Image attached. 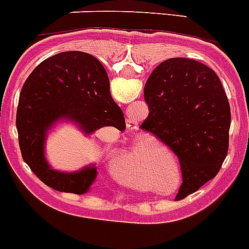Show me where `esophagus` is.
Wrapping results in <instances>:
<instances>
[{
	"label": "esophagus",
	"instance_id": "esophagus-1",
	"mask_svg": "<svg viewBox=\"0 0 249 249\" xmlns=\"http://www.w3.org/2000/svg\"><path fill=\"white\" fill-rule=\"evenodd\" d=\"M134 124H136V123H133V120H127V127H130V129H133Z\"/></svg>",
	"mask_w": 249,
	"mask_h": 249
}]
</instances>
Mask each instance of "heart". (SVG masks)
<instances>
[{"label": "heart", "instance_id": "1", "mask_svg": "<svg viewBox=\"0 0 249 249\" xmlns=\"http://www.w3.org/2000/svg\"><path fill=\"white\" fill-rule=\"evenodd\" d=\"M105 142H109V140H105ZM151 158H167L172 161V165L176 169L175 161L171 156L167 154L166 150H163L160 145H156L152 142L150 139L144 138L139 140L131 150L127 152V155L123 159L122 162H119L115 166V171L122 180L127 181L131 183H140L144 180V169L147 166L146 162ZM152 172L158 174L161 180H165V176L167 178L166 170L163 169L162 165H155L152 167Z\"/></svg>", "mask_w": 249, "mask_h": 249}]
</instances>
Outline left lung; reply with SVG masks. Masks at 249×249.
I'll list each match as a JSON object with an SVG mask.
<instances>
[{"instance_id": "left-lung-1", "label": "left lung", "mask_w": 249, "mask_h": 249, "mask_svg": "<svg viewBox=\"0 0 249 249\" xmlns=\"http://www.w3.org/2000/svg\"><path fill=\"white\" fill-rule=\"evenodd\" d=\"M144 97L150 113L140 127L155 134L178 158L182 183L175 200H182L212 180L227 156V95L211 68L170 58L154 69Z\"/></svg>"}]
</instances>
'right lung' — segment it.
Masks as SVG:
<instances>
[{
	"mask_svg": "<svg viewBox=\"0 0 249 249\" xmlns=\"http://www.w3.org/2000/svg\"><path fill=\"white\" fill-rule=\"evenodd\" d=\"M62 122L86 136L104 126L125 129L108 74L89 53L63 52L38 64L24 82L16 118L22 158L37 178L57 191L87 194L97 178L95 163L64 172L53 169L46 158L48 134Z\"/></svg>",
	"mask_w": 249,
	"mask_h": 249,
	"instance_id": "obj_1",
	"label": "right lung"
}]
</instances>
